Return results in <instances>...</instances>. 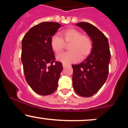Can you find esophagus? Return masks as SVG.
<instances>
[{"label":"esophagus","instance_id":"obj_1","mask_svg":"<svg viewBox=\"0 0 128 128\" xmlns=\"http://www.w3.org/2000/svg\"><path fill=\"white\" fill-rule=\"evenodd\" d=\"M67 66V64H64V63H63V64H62V67H64V68H65V67H66Z\"/></svg>","mask_w":128,"mask_h":128}]
</instances>
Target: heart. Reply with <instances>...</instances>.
<instances>
[{"label": "heart", "instance_id": "b5f03b06", "mask_svg": "<svg viewBox=\"0 0 128 128\" xmlns=\"http://www.w3.org/2000/svg\"><path fill=\"white\" fill-rule=\"evenodd\" d=\"M60 36H53L50 44L52 49L56 54L61 52L65 47V44H70V51L57 55L56 60L64 64L74 62L79 59H83L89 55L92 47V40L88 36L82 35L75 29H68L61 33Z\"/></svg>", "mask_w": 128, "mask_h": 128}]
</instances>
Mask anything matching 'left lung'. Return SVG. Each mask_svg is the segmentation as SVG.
<instances>
[{
	"instance_id": "1",
	"label": "left lung",
	"mask_w": 128,
	"mask_h": 128,
	"mask_svg": "<svg viewBox=\"0 0 128 128\" xmlns=\"http://www.w3.org/2000/svg\"><path fill=\"white\" fill-rule=\"evenodd\" d=\"M92 40L90 54L83 62L72 65L73 89L80 96L96 93L106 82L111 58L108 40L96 26L86 22L76 23Z\"/></svg>"
}]
</instances>
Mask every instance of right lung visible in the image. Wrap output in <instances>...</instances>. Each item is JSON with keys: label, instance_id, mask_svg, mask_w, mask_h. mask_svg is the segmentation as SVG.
<instances>
[{"label": "right lung", "instance_id": "right-lung-1", "mask_svg": "<svg viewBox=\"0 0 128 128\" xmlns=\"http://www.w3.org/2000/svg\"><path fill=\"white\" fill-rule=\"evenodd\" d=\"M61 24L42 22L30 28L22 42V62L30 87L42 96L52 94L58 87L62 65L55 61L51 38Z\"/></svg>", "mask_w": 128, "mask_h": 128}]
</instances>
